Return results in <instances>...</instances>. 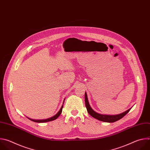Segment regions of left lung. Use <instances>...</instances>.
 I'll return each mask as SVG.
<instances>
[{
    "mask_svg": "<svg viewBox=\"0 0 150 150\" xmlns=\"http://www.w3.org/2000/svg\"><path fill=\"white\" fill-rule=\"evenodd\" d=\"M85 106H86V108L87 110L88 113L93 117L102 121V122H110V123H112V122H115L116 121L119 120V119H122L123 117H124L128 112L130 111V110L131 109H128L127 110H126V112L117 115H100L98 114L96 112H95L91 108V106L90 105V104L88 103V98H87V93L85 92Z\"/></svg>",
    "mask_w": 150,
    "mask_h": 150,
    "instance_id": "left-lung-1",
    "label": "left lung"
}]
</instances>
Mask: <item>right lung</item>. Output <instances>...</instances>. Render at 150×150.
I'll use <instances>...</instances> for the list:
<instances>
[{"label": "right lung", "instance_id": "add662e5", "mask_svg": "<svg viewBox=\"0 0 150 150\" xmlns=\"http://www.w3.org/2000/svg\"><path fill=\"white\" fill-rule=\"evenodd\" d=\"M63 103H64V102H63ZM62 109H63V105L62 106L61 109H60V110L58 112V113H57L56 115H54V116H53V117H50V118H49V119H45V120H33V119H30L31 120H32V121H33V122H38V123H43V122H47L52 121V120H53L56 119L60 116V115L61 113H62Z\"/></svg>", "mask_w": 150, "mask_h": 150}]
</instances>
